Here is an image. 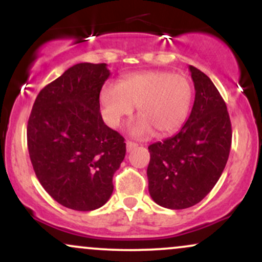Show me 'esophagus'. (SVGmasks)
Returning a JSON list of instances; mask_svg holds the SVG:
<instances>
[{
    "mask_svg": "<svg viewBox=\"0 0 262 262\" xmlns=\"http://www.w3.org/2000/svg\"><path fill=\"white\" fill-rule=\"evenodd\" d=\"M135 148H138L137 143H134V141H130V140L127 141V151H132V150H134Z\"/></svg>",
    "mask_w": 262,
    "mask_h": 262,
    "instance_id": "obj_1",
    "label": "esophagus"
}]
</instances>
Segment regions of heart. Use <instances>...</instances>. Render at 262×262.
Segmentation results:
<instances>
[{
  "instance_id": "b5f03b06",
  "label": "heart",
  "mask_w": 262,
  "mask_h": 262,
  "mask_svg": "<svg viewBox=\"0 0 262 262\" xmlns=\"http://www.w3.org/2000/svg\"><path fill=\"white\" fill-rule=\"evenodd\" d=\"M193 89L185 75L171 71L149 70L128 75L121 82H107L101 90L104 121L118 127L138 104L140 116L129 132L137 138H146L152 132L160 135L179 129L187 118Z\"/></svg>"
}]
</instances>
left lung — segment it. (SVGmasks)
I'll return each mask as SVG.
<instances>
[{"label":"left lung","mask_w":262,"mask_h":262,"mask_svg":"<svg viewBox=\"0 0 262 262\" xmlns=\"http://www.w3.org/2000/svg\"><path fill=\"white\" fill-rule=\"evenodd\" d=\"M194 102L181 130L149 145V193L159 206L185 209L212 191L223 172L231 145L227 104L206 74L189 65Z\"/></svg>","instance_id":"8db88e82"}]
</instances>
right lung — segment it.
Masks as SVG:
<instances>
[{
	"instance_id": "obj_1",
	"label": "right lung",
	"mask_w": 262,
	"mask_h": 262,
	"mask_svg": "<svg viewBox=\"0 0 262 262\" xmlns=\"http://www.w3.org/2000/svg\"><path fill=\"white\" fill-rule=\"evenodd\" d=\"M107 64L81 62L39 92L29 116L27 144L45 191L74 210L97 209L113 192L125 156L124 138L104 124L100 92Z\"/></svg>"
}]
</instances>
